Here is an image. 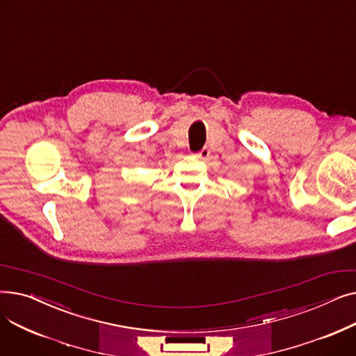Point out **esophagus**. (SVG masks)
<instances>
[{"mask_svg": "<svg viewBox=\"0 0 356 356\" xmlns=\"http://www.w3.org/2000/svg\"><path fill=\"white\" fill-rule=\"evenodd\" d=\"M209 154H211V149L209 148H202L200 152H197V153H195L193 154V157H196V159H199V160H207L208 157H209Z\"/></svg>", "mask_w": 356, "mask_h": 356, "instance_id": "obj_1", "label": "esophagus"}]
</instances>
